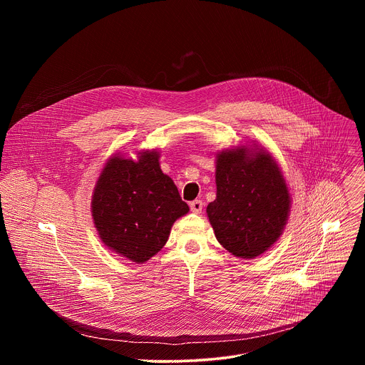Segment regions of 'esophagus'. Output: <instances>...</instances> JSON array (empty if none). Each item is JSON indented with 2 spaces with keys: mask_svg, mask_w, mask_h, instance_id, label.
<instances>
[{
  "mask_svg": "<svg viewBox=\"0 0 365 365\" xmlns=\"http://www.w3.org/2000/svg\"><path fill=\"white\" fill-rule=\"evenodd\" d=\"M189 206H190V211H192L193 214H200L202 210H203V202L199 200V199H195V200H192V202L189 203Z\"/></svg>",
  "mask_w": 365,
  "mask_h": 365,
  "instance_id": "esophagus-1",
  "label": "esophagus"
}]
</instances>
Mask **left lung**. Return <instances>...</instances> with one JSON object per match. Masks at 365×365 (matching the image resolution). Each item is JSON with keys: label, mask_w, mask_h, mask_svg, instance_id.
<instances>
[{"label": "left lung", "mask_w": 365, "mask_h": 365, "mask_svg": "<svg viewBox=\"0 0 365 365\" xmlns=\"http://www.w3.org/2000/svg\"><path fill=\"white\" fill-rule=\"evenodd\" d=\"M217 199L206 207L220 244L240 258H255L283 234L290 193L273 155L258 145L217 154Z\"/></svg>", "instance_id": "8db88e82"}]
</instances>
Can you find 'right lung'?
Listing matches in <instances>:
<instances>
[{
    "label": "right lung",
    "instance_id": "add662e5",
    "mask_svg": "<svg viewBox=\"0 0 365 365\" xmlns=\"http://www.w3.org/2000/svg\"><path fill=\"white\" fill-rule=\"evenodd\" d=\"M159 159L155 148L140 151L137 160L114 154L92 195V218L101 241L137 264L158 254L175 221L189 212Z\"/></svg>",
    "mask_w": 365,
    "mask_h": 365
}]
</instances>
